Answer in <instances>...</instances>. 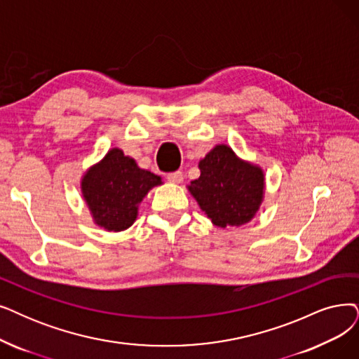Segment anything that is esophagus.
<instances>
[{
  "instance_id": "obj_1",
  "label": "esophagus",
  "mask_w": 359,
  "mask_h": 359,
  "mask_svg": "<svg viewBox=\"0 0 359 359\" xmlns=\"http://www.w3.org/2000/svg\"><path fill=\"white\" fill-rule=\"evenodd\" d=\"M166 178L170 181V182H181L182 181V172L181 170H174V172H169V174H166Z\"/></svg>"
}]
</instances>
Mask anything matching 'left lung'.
<instances>
[{
    "label": "left lung",
    "instance_id": "left-lung-1",
    "mask_svg": "<svg viewBox=\"0 0 359 359\" xmlns=\"http://www.w3.org/2000/svg\"><path fill=\"white\" fill-rule=\"evenodd\" d=\"M198 168L200 177L189 190L212 222L218 226L249 222L262 200V170L241 162L226 146L212 149Z\"/></svg>",
    "mask_w": 359,
    "mask_h": 359
}]
</instances>
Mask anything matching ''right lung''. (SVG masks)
<instances>
[{
	"instance_id": "add662e5",
	"label": "right lung",
	"mask_w": 359,
	"mask_h": 359,
	"mask_svg": "<svg viewBox=\"0 0 359 359\" xmlns=\"http://www.w3.org/2000/svg\"><path fill=\"white\" fill-rule=\"evenodd\" d=\"M161 177L140 169L122 150H110L82 180V193L95 224L107 231H122L137 218L138 203Z\"/></svg>"
}]
</instances>
